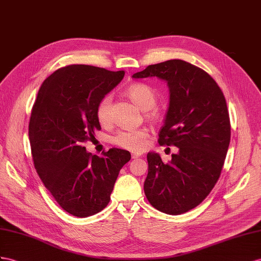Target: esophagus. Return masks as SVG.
Wrapping results in <instances>:
<instances>
[{
    "mask_svg": "<svg viewBox=\"0 0 261 261\" xmlns=\"http://www.w3.org/2000/svg\"><path fill=\"white\" fill-rule=\"evenodd\" d=\"M142 155L141 152H133L132 153V159H138Z\"/></svg>",
    "mask_w": 261,
    "mask_h": 261,
    "instance_id": "1",
    "label": "esophagus"
}]
</instances>
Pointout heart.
<instances>
[{
    "label": "heart",
    "mask_w": 261,
    "mask_h": 261,
    "mask_svg": "<svg viewBox=\"0 0 261 261\" xmlns=\"http://www.w3.org/2000/svg\"><path fill=\"white\" fill-rule=\"evenodd\" d=\"M124 93L142 110H146V118L151 121H158L160 112L155 108L158 95L151 86L144 83H135L128 86ZM111 97L105 96L96 106V119L100 125L107 126L111 121ZM148 132L144 129H123L119 130L111 137V143L119 148L130 151H140L144 148Z\"/></svg>",
    "instance_id": "b5f03b06"
}]
</instances>
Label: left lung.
Listing matches in <instances>:
<instances>
[{
    "label": "left lung",
    "instance_id": "1",
    "mask_svg": "<svg viewBox=\"0 0 261 261\" xmlns=\"http://www.w3.org/2000/svg\"><path fill=\"white\" fill-rule=\"evenodd\" d=\"M132 77L168 82L170 106L158 142L177 146L178 153L166 163L148 153L144 193L158 211L179 215L202 203L220 176L230 141L224 93L205 70L181 59L150 65Z\"/></svg>",
    "mask_w": 261,
    "mask_h": 261
}]
</instances>
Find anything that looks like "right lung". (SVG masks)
<instances>
[{
	"instance_id": "obj_1",
	"label": "right lung",
	"mask_w": 261,
	"mask_h": 261,
	"mask_svg": "<svg viewBox=\"0 0 261 261\" xmlns=\"http://www.w3.org/2000/svg\"><path fill=\"white\" fill-rule=\"evenodd\" d=\"M124 71L69 65L44 80L33 106L29 137L33 161L45 188L64 211L88 217L108 205L129 151L112 148L102 156L86 151L101 126L96 106L121 82Z\"/></svg>"
}]
</instances>
